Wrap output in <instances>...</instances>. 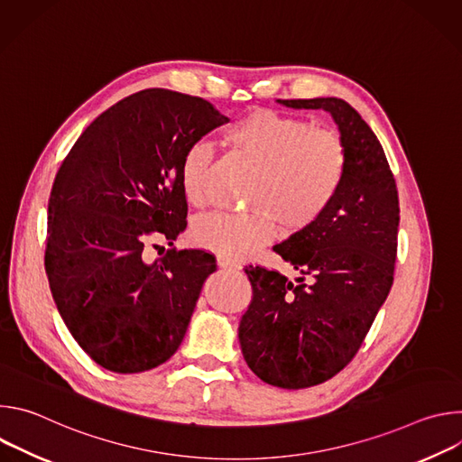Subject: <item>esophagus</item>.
<instances>
[{"instance_id": "34e87169", "label": "esophagus", "mask_w": 462, "mask_h": 462, "mask_svg": "<svg viewBox=\"0 0 462 462\" xmlns=\"http://www.w3.org/2000/svg\"><path fill=\"white\" fill-rule=\"evenodd\" d=\"M217 265L226 271V269H239L241 263L232 257H226V255H217Z\"/></svg>"}]
</instances>
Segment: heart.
<instances>
[{
    "label": "heart",
    "mask_w": 462,
    "mask_h": 462,
    "mask_svg": "<svg viewBox=\"0 0 462 462\" xmlns=\"http://www.w3.org/2000/svg\"><path fill=\"white\" fill-rule=\"evenodd\" d=\"M225 141L255 166L246 193V203L254 208L197 217L189 237L199 248L232 259L248 257L276 237L278 219L289 230H303L337 199L347 155L333 129L310 127L303 118L273 109H255L225 129ZM212 159L214 150L203 141L189 144L180 157V189L191 207L207 203Z\"/></svg>",
    "instance_id": "obj_1"
}]
</instances>
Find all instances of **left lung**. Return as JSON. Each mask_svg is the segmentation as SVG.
I'll return each mask as SVG.
<instances>
[{
	"mask_svg": "<svg viewBox=\"0 0 462 462\" xmlns=\"http://www.w3.org/2000/svg\"><path fill=\"white\" fill-rule=\"evenodd\" d=\"M278 102L331 113L347 155L333 205L274 246L300 283L245 267L254 296L239 323L243 356L263 382L303 389L338 374L369 333L393 285L401 208L385 153L355 107L335 97Z\"/></svg>",
	"mask_w": 462,
	"mask_h": 462,
	"instance_id": "left-lung-1",
	"label": "left lung"
}]
</instances>
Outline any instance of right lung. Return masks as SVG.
Instances as JSON below:
<instances>
[{"mask_svg":"<svg viewBox=\"0 0 462 462\" xmlns=\"http://www.w3.org/2000/svg\"><path fill=\"white\" fill-rule=\"evenodd\" d=\"M225 122L205 98L144 89L97 116L56 173L47 217L49 287L73 338L107 371L143 373L164 364L217 269L205 250L173 246L153 263L144 252L148 236L173 245L186 228L180 157Z\"/></svg>","mask_w":462,"mask_h":462,"instance_id":"add662e5","label":"right lung"}]
</instances>
